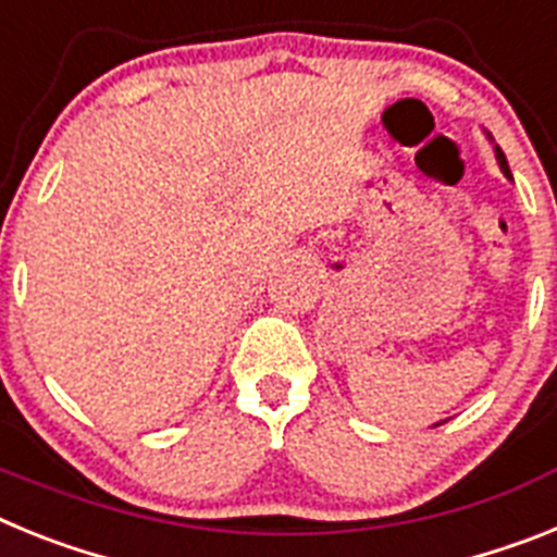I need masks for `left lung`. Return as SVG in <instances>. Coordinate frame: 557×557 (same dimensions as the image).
<instances>
[{"mask_svg":"<svg viewBox=\"0 0 557 557\" xmlns=\"http://www.w3.org/2000/svg\"><path fill=\"white\" fill-rule=\"evenodd\" d=\"M496 157H499V164H502V171H505V176H510V168H507V159H505V153L499 151V148H496Z\"/></svg>","mask_w":557,"mask_h":557,"instance_id":"left-lung-1","label":"left lung"}]
</instances>
